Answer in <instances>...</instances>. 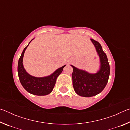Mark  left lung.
I'll use <instances>...</instances> for the list:
<instances>
[{
	"mask_svg": "<svg viewBox=\"0 0 130 130\" xmlns=\"http://www.w3.org/2000/svg\"><path fill=\"white\" fill-rule=\"evenodd\" d=\"M100 58V68L95 74L88 73L73 65L72 74L73 86L76 93L83 97H92L100 93L106 86L109 79L110 67L106 54L98 41L91 39Z\"/></svg>",
	"mask_w": 130,
	"mask_h": 130,
	"instance_id": "1",
	"label": "left lung"
}]
</instances>
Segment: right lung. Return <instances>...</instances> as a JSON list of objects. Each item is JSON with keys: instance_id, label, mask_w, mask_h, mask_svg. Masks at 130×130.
I'll return each mask as SVG.
<instances>
[{"instance_id": "obj_1", "label": "right lung", "mask_w": 130, "mask_h": 130, "mask_svg": "<svg viewBox=\"0 0 130 130\" xmlns=\"http://www.w3.org/2000/svg\"><path fill=\"white\" fill-rule=\"evenodd\" d=\"M28 45L23 49L18 61V73L19 79L23 87L30 93L37 96L47 95L51 93L53 89L57 78L62 72L65 65L57 69L53 73L49 76L44 77H36L31 76L26 72L22 63L24 53Z\"/></svg>"}]
</instances>
